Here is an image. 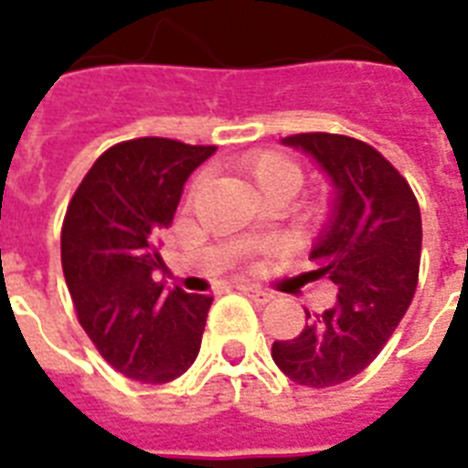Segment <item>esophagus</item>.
I'll return each instance as SVG.
<instances>
[{"instance_id":"1","label":"esophagus","mask_w":468,"mask_h":468,"mask_svg":"<svg viewBox=\"0 0 468 468\" xmlns=\"http://www.w3.org/2000/svg\"><path fill=\"white\" fill-rule=\"evenodd\" d=\"M245 296H250L252 301H257V303H267V301L274 299V293L267 292V289H262V286H255V284H240L238 286Z\"/></svg>"}]
</instances>
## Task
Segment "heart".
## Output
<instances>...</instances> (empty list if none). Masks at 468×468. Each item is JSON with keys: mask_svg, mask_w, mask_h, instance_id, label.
Wrapping results in <instances>:
<instances>
[{"mask_svg": "<svg viewBox=\"0 0 468 468\" xmlns=\"http://www.w3.org/2000/svg\"><path fill=\"white\" fill-rule=\"evenodd\" d=\"M242 169L250 182L255 184L257 191L270 189L277 184L292 186L296 191L301 184V167L282 153H260V155L245 160Z\"/></svg>", "mask_w": 468, "mask_h": 468, "instance_id": "1", "label": "heart"}]
</instances>
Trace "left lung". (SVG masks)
Returning a JSON list of instances; mask_svg holds the SVG:
<instances>
[{"label":"left lung","mask_w":468,"mask_h":468,"mask_svg":"<svg viewBox=\"0 0 468 468\" xmlns=\"http://www.w3.org/2000/svg\"><path fill=\"white\" fill-rule=\"evenodd\" d=\"M282 145L306 153L333 186L311 248L318 267L301 277L327 279L337 301L306 311L303 330L274 342L271 359L296 384L325 388L367 369L406 315L420 270V206L399 169L356 138L299 133Z\"/></svg>","instance_id":"1"}]
</instances>
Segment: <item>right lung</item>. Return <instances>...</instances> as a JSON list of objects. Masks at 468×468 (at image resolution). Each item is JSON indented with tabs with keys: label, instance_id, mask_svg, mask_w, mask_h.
I'll list each match as a JSON object with an SVG mask.
<instances>
[{
	"label": "right lung",
	"instance_id": "right-lung-1",
	"mask_svg": "<svg viewBox=\"0 0 468 468\" xmlns=\"http://www.w3.org/2000/svg\"><path fill=\"white\" fill-rule=\"evenodd\" d=\"M216 153L169 138H135L99 157L62 223V274L77 318L106 362L143 384L182 377L201 349L211 296L165 289L157 242L191 172Z\"/></svg>",
	"mask_w": 468,
	"mask_h": 468
}]
</instances>
